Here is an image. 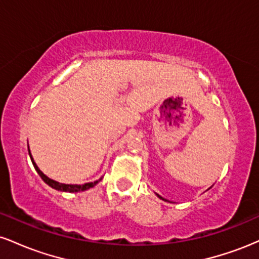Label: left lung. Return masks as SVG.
I'll return each instance as SVG.
<instances>
[{"label":"left lung","instance_id":"1","mask_svg":"<svg viewBox=\"0 0 259 259\" xmlns=\"http://www.w3.org/2000/svg\"><path fill=\"white\" fill-rule=\"evenodd\" d=\"M156 195H157V196H158V197L160 198V200H163V201H168V200H165V198H163V197H162V196H159L158 194H156ZM168 202H169V201H168Z\"/></svg>","mask_w":259,"mask_h":259}]
</instances>
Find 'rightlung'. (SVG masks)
Instances as JSON below:
<instances>
[{"label":"right lung","instance_id":"right-lung-1","mask_svg":"<svg viewBox=\"0 0 259 259\" xmlns=\"http://www.w3.org/2000/svg\"><path fill=\"white\" fill-rule=\"evenodd\" d=\"M29 156H30V159L32 162V165H34L35 170L37 171V174L40 175L41 179H42L45 183L47 184L49 186H51L52 189L55 190H58V191H63V192H79V191H85V190H89L90 187H94L96 184H99L100 180H102V178L99 180L94 181V183H86V184H82V185H76V184H62V183H58V181L53 180V179H50L47 175H45L42 171L38 169V167L36 165V163H35L34 158H32L31 153H30V150H29Z\"/></svg>","mask_w":259,"mask_h":259}]
</instances>
